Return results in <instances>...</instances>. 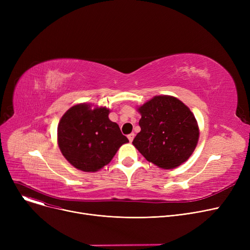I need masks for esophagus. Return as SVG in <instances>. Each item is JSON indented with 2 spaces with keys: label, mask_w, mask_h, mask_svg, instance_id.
<instances>
[{
  "label": "esophagus",
  "mask_w": 250,
  "mask_h": 250,
  "mask_svg": "<svg viewBox=\"0 0 250 250\" xmlns=\"http://www.w3.org/2000/svg\"><path fill=\"white\" fill-rule=\"evenodd\" d=\"M134 138H135V134H134V133H132V134H129V135H127V139H128V141H129L130 143H132V142H133Z\"/></svg>",
  "instance_id": "esophagus-1"
}]
</instances>
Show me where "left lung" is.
Segmentation results:
<instances>
[{
    "label": "left lung",
    "mask_w": 250,
    "mask_h": 250,
    "mask_svg": "<svg viewBox=\"0 0 250 250\" xmlns=\"http://www.w3.org/2000/svg\"><path fill=\"white\" fill-rule=\"evenodd\" d=\"M141 132L133 145L147 161L173 169L188 159L198 145L200 128L187 105L170 95H157L137 108Z\"/></svg>",
    "instance_id": "1"
}]
</instances>
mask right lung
I'll return each mask as SVG.
<instances>
[{
  "mask_svg": "<svg viewBox=\"0 0 250 250\" xmlns=\"http://www.w3.org/2000/svg\"><path fill=\"white\" fill-rule=\"evenodd\" d=\"M110 109L92 103H79L62 116L58 125L59 148L68 162L85 172H96L107 165L128 140Z\"/></svg>",
  "mask_w": 250,
  "mask_h": 250,
  "instance_id": "add662e5",
  "label": "right lung"
}]
</instances>
